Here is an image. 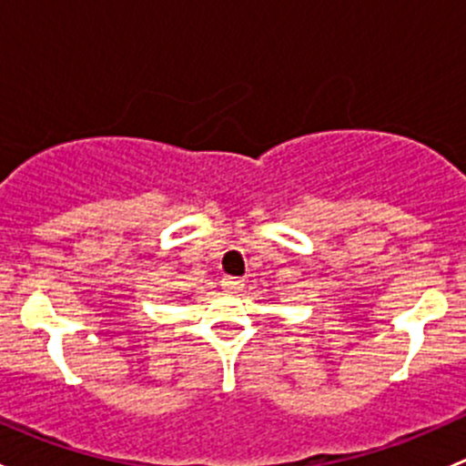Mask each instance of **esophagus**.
I'll return each instance as SVG.
<instances>
[{
	"label": "esophagus",
	"instance_id": "1",
	"mask_svg": "<svg viewBox=\"0 0 466 466\" xmlns=\"http://www.w3.org/2000/svg\"><path fill=\"white\" fill-rule=\"evenodd\" d=\"M220 286H223L225 290H229V293H238V290L243 289V279L241 277H223V279H220Z\"/></svg>",
	"mask_w": 466,
	"mask_h": 466
}]
</instances>
